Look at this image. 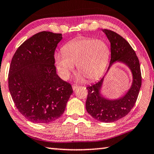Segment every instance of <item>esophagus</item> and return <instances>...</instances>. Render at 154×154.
<instances>
[{
	"label": "esophagus",
	"mask_w": 154,
	"mask_h": 154,
	"mask_svg": "<svg viewBox=\"0 0 154 154\" xmlns=\"http://www.w3.org/2000/svg\"><path fill=\"white\" fill-rule=\"evenodd\" d=\"M78 87H79V86H77V85H72V88H73V91H75V89H77Z\"/></svg>",
	"instance_id": "esophagus-1"
}]
</instances>
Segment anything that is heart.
I'll return each instance as SVG.
<instances>
[{
	"instance_id": "heart-1",
	"label": "heart",
	"mask_w": 154,
	"mask_h": 154,
	"mask_svg": "<svg viewBox=\"0 0 154 154\" xmlns=\"http://www.w3.org/2000/svg\"><path fill=\"white\" fill-rule=\"evenodd\" d=\"M109 55V48L105 41L80 38L66 44L55 59L63 79H67L76 65L78 71L86 79L94 80L103 73Z\"/></svg>"
}]
</instances>
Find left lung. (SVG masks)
<instances>
[{"label":"left lung","mask_w":154,"mask_h":154,"mask_svg":"<svg viewBox=\"0 0 154 154\" xmlns=\"http://www.w3.org/2000/svg\"><path fill=\"white\" fill-rule=\"evenodd\" d=\"M103 32L111 43V61L107 73L113 63L120 62L128 66L133 76L131 86L125 95L113 100L103 97L100 93L105 76L87 87V111L99 122L110 123L127 116L134 107L141 85V74L139 59L128 42L114 31L104 29Z\"/></svg>","instance_id":"8db88e82"}]
</instances>
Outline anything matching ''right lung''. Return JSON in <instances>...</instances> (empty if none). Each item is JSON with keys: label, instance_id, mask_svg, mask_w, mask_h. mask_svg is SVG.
Masks as SVG:
<instances>
[{"label": "right lung", "instance_id": "right-lung-1", "mask_svg": "<svg viewBox=\"0 0 154 154\" xmlns=\"http://www.w3.org/2000/svg\"><path fill=\"white\" fill-rule=\"evenodd\" d=\"M62 34L43 31L27 39L12 59L8 88L17 109L35 123L53 122L64 113L73 93L57 74L55 51Z\"/></svg>", "mask_w": 154, "mask_h": 154}]
</instances>
